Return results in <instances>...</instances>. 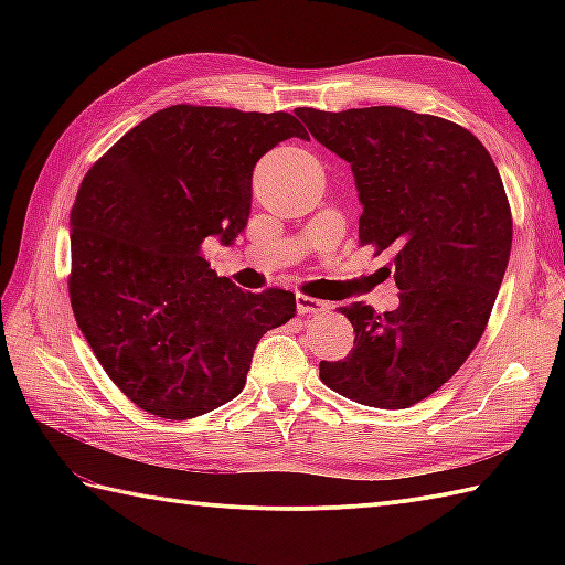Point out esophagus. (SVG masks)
<instances>
[{
	"label": "esophagus",
	"mask_w": 565,
	"mask_h": 565,
	"mask_svg": "<svg viewBox=\"0 0 565 565\" xmlns=\"http://www.w3.org/2000/svg\"><path fill=\"white\" fill-rule=\"evenodd\" d=\"M296 306H298V313H301V316H318V313H326V310L330 308L326 301H320V298L306 296V294L296 296Z\"/></svg>",
	"instance_id": "34e87169"
}]
</instances>
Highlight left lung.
Masks as SVG:
<instances>
[{"instance_id":"left-lung-1","label":"left lung","mask_w":565,"mask_h":565,"mask_svg":"<svg viewBox=\"0 0 565 565\" xmlns=\"http://www.w3.org/2000/svg\"><path fill=\"white\" fill-rule=\"evenodd\" d=\"M310 136L352 164L359 243L393 249L401 306L352 303L354 347L320 381L354 403L401 411L447 383L488 326L512 249L498 167L471 130L431 114L369 106L296 109Z\"/></svg>"}]
</instances>
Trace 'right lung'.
I'll return each instance as SVG.
<instances>
[{"instance_id":"obj_1","label":"right lung","mask_w":565,"mask_h":565,"mask_svg":"<svg viewBox=\"0 0 565 565\" xmlns=\"http://www.w3.org/2000/svg\"><path fill=\"white\" fill-rule=\"evenodd\" d=\"M291 114L174 104L114 142L84 174L70 213L72 313L128 401L191 419L245 388L262 334L296 316L284 289L247 294L215 276L201 243L245 231L252 170Z\"/></svg>"}]
</instances>
